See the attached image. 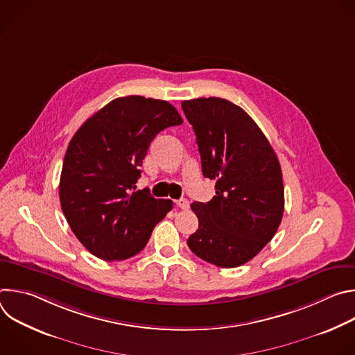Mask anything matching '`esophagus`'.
I'll use <instances>...</instances> for the list:
<instances>
[{"label": "esophagus", "mask_w": 355, "mask_h": 355, "mask_svg": "<svg viewBox=\"0 0 355 355\" xmlns=\"http://www.w3.org/2000/svg\"><path fill=\"white\" fill-rule=\"evenodd\" d=\"M177 207L178 208H181V209H184V211H187L188 208H189V202H188V199H185V198H181V199H178L177 202Z\"/></svg>", "instance_id": "1"}]
</instances>
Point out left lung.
<instances>
[{
  "label": "left lung",
  "mask_w": 355,
  "mask_h": 355,
  "mask_svg": "<svg viewBox=\"0 0 355 355\" xmlns=\"http://www.w3.org/2000/svg\"><path fill=\"white\" fill-rule=\"evenodd\" d=\"M204 177L216 195L191 209L199 220L187 240L199 259L222 268L245 264L277 233L284 215V182L270 141L240 107L223 98L182 101Z\"/></svg>",
  "instance_id": "1"
}]
</instances>
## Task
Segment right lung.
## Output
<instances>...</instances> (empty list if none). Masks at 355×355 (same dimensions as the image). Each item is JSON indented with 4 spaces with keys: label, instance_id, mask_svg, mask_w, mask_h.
I'll list each match as a JSON object with an SVG mask.
<instances>
[{
    "label": "right lung",
    "instance_id": "1",
    "mask_svg": "<svg viewBox=\"0 0 355 355\" xmlns=\"http://www.w3.org/2000/svg\"><path fill=\"white\" fill-rule=\"evenodd\" d=\"M162 99L121 96L88 118L69 143L59 185L63 214L95 257L115 261L140 252L173 200L135 189L147 148L162 130L181 125Z\"/></svg>",
    "mask_w": 355,
    "mask_h": 355
}]
</instances>
